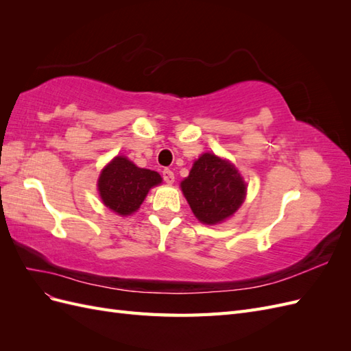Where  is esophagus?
Wrapping results in <instances>:
<instances>
[{
  "label": "esophagus",
  "mask_w": 351,
  "mask_h": 351,
  "mask_svg": "<svg viewBox=\"0 0 351 351\" xmlns=\"http://www.w3.org/2000/svg\"><path fill=\"white\" fill-rule=\"evenodd\" d=\"M162 177H164V182L167 184H173L174 183V173L171 171V169H164Z\"/></svg>",
  "instance_id": "obj_1"
}]
</instances>
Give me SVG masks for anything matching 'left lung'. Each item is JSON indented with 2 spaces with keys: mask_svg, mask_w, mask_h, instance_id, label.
Returning <instances> with one entry per match:
<instances>
[{
  "mask_svg": "<svg viewBox=\"0 0 351 351\" xmlns=\"http://www.w3.org/2000/svg\"><path fill=\"white\" fill-rule=\"evenodd\" d=\"M180 186L195 217L208 226L230 218L241 206L247 192L239 169L227 159L209 152L196 159Z\"/></svg>",
  "mask_w": 351,
  "mask_h": 351,
  "instance_id": "1",
  "label": "left lung"
}]
</instances>
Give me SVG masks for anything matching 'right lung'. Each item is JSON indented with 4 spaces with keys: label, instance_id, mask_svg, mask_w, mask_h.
Listing matches in <instances>:
<instances>
[{
    "label": "right lung",
    "instance_id": "1",
    "mask_svg": "<svg viewBox=\"0 0 351 351\" xmlns=\"http://www.w3.org/2000/svg\"><path fill=\"white\" fill-rule=\"evenodd\" d=\"M161 182L162 178L156 171L136 167L121 155L115 156L101 171L98 192L105 206L127 217L141 208L147 192Z\"/></svg>",
    "mask_w": 351,
    "mask_h": 351
}]
</instances>
